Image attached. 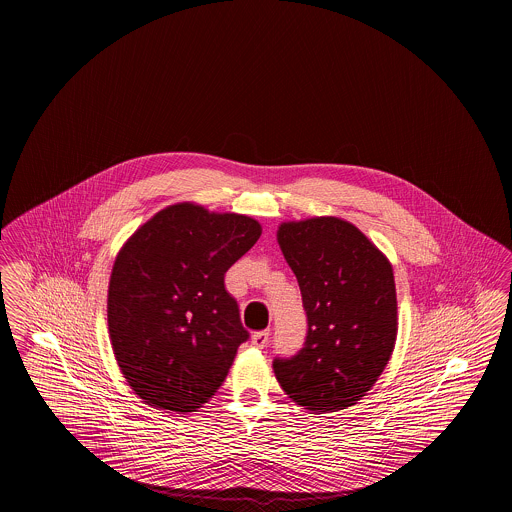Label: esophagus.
Returning a JSON list of instances; mask_svg holds the SVG:
<instances>
[{"instance_id": "esophagus-1", "label": "esophagus", "mask_w": 512, "mask_h": 512, "mask_svg": "<svg viewBox=\"0 0 512 512\" xmlns=\"http://www.w3.org/2000/svg\"><path fill=\"white\" fill-rule=\"evenodd\" d=\"M269 341V331L268 329H262V331H256L254 335H252V345L256 347V349H264L266 345H268Z\"/></svg>"}]
</instances>
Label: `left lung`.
I'll return each mask as SVG.
<instances>
[{"label": "left lung", "instance_id": "1", "mask_svg": "<svg viewBox=\"0 0 512 512\" xmlns=\"http://www.w3.org/2000/svg\"><path fill=\"white\" fill-rule=\"evenodd\" d=\"M277 241L295 271L308 331L295 356L273 360L275 377L316 414L343 410L372 389L395 347L393 268L339 217L283 223Z\"/></svg>", "mask_w": 512, "mask_h": 512}]
</instances>
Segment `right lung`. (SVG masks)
<instances>
[{
	"label": "right lung",
	"mask_w": 512,
	"mask_h": 512,
	"mask_svg": "<svg viewBox=\"0 0 512 512\" xmlns=\"http://www.w3.org/2000/svg\"><path fill=\"white\" fill-rule=\"evenodd\" d=\"M260 235L252 217L183 202L121 248L109 279V337L144 403L185 414L216 395L250 337L225 273Z\"/></svg>",
	"instance_id": "1"
}]
</instances>
